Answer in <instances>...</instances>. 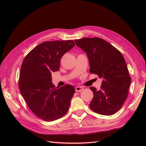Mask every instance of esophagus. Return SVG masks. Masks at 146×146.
Masks as SVG:
<instances>
[{
	"instance_id": "1",
	"label": "esophagus",
	"mask_w": 146,
	"mask_h": 146,
	"mask_svg": "<svg viewBox=\"0 0 146 146\" xmlns=\"http://www.w3.org/2000/svg\"><path fill=\"white\" fill-rule=\"evenodd\" d=\"M83 90V88L82 86H76V92H79V91H81Z\"/></svg>"
}]
</instances>
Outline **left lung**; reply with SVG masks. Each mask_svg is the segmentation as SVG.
<instances>
[{
  "label": "left lung",
  "mask_w": 146,
  "mask_h": 146,
  "mask_svg": "<svg viewBox=\"0 0 146 146\" xmlns=\"http://www.w3.org/2000/svg\"><path fill=\"white\" fill-rule=\"evenodd\" d=\"M75 42L87 55L90 72L102 79L100 90L90 88L94 94L90 108L102 115L116 113L127 99L131 83L124 58L115 47L102 38H84Z\"/></svg>",
  "instance_id": "1"
}]
</instances>
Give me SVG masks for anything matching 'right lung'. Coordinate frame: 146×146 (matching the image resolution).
Instances as JSON below:
<instances>
[{
  "label": "right lung",
  "instance_id": "add662e5",
  "mask_svg": "<svg viewBox=\"0 0 146 146\" xmlns=\"http://www.w3.org/2000/svg\"><path fill=\"white\" fill-rule=\"evenodd\" d=\"M74 46L72 40L44 42L31 50L22 64L20 92L31 111L44 121L56 120L68 111L75 88L55 87L52 73L59 70L62 56Z\"/></svg>",
  "mask_w": 146,
  "mask_h": 146
}]
</instances>
